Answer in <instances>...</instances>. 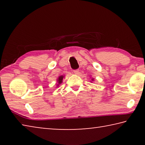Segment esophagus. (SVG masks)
Here are the masks:
<instances>
[{"instance_id": "esophagus-1", "label": "esophagus", "mask_w": 145, "mask_h": 145, "mask_svg": "<svg viewBox=\"0 0 145 145\" xmlns=\"http://www.w3.org/2000/svg\"><path fill=\"white\" fill-rule=\"evenodd\" d=\"M73 73H74V74H75V75L79 74V70H73Z\"/></svg>"}]
</instances>
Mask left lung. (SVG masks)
Masks as SVG:
<instances>
[{
	"mask_svg": "<svg viewBox=\"0 0 145 145\" xmlns=\"http://www.w3.org/2000/svg\"><path fill=\"white\" fill-rule=\"evenodd\" d=\"M93 81H94V78H91V81H90V82H92Z\"/></svg>",
	"mask_w": 145,
	"mask_h": 145,
	"instance_id": "left-lung-1",
	"label": "left lung"
}]
</instances>
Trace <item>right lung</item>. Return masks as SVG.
<instances>
[{"instance_id":"add662e5","label":"right lung","mask_w":145,"mask_h":145,"mask_svg":"<svg viewBox=\"0 0 145 145\" xmlns=\"http://www.w3.org/2000/svg\"><path fill=\"white\" fill-rule=\"evenodd\" d=\"M64 77H65V75H60L59 77L57 78V84H56V86H57L56 87H58L59 86V84H61V83L63 82V80Z\"/></svg>"}]
</instances>
